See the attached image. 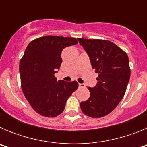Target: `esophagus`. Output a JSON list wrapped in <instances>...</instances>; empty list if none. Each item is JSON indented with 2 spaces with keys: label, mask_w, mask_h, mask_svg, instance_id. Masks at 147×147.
Instances as JSON below:
<instances>
[{
  "label": "esophagus",
  "mask_w": 147,
  "mask_h": 147,
  "mask_svg": "<svg viewBox=\"0 0 147 147\" xmlns=\"http://www.w3.org/2000/svg\"><path fill=\"white\" fill-rule=\"evenodd\" d=\"M79 87H80V88H85V85L84 83H80V84H79Z\"/></svg>",
  "instance_id": "34e87169"
}]
</instances>
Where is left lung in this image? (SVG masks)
Wrapping results in <instances>:
<instances>
[{
  "mask_svg": "<svg viewBox=\"0 0 147 147\" xmlns=\"http://www.w3.org/2000/svg\"><path fill=\"white\" fill-rule=\"evenodd\" d=\"M98 74L96 85L89 87L90 98L80 104L83 113L101 118L111 113L123 98L130 77L129 58L108 40L78 38Z\"/></svg>",
  "mask_w": 147,
  "mask_h": 147,
  "instance_id": "left-lung-1",
  "label": "left lung"
}]
</instances>
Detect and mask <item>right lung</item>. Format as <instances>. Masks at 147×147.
I'll list each match as a JSON object with an SVG mask.
<instances>
[{"mask_svg":"<svg viewBox=\"0 0 147 147\" xmlns=\"http://www.w3.org/2000/svg\"><path fill=\"white\" fill-rule=\"evenodd\" d=\"M77 43L74 37L45 36L34 40L26 49L19 66L22 90L40 115H59L67 98L78 88L76 81H57L54 76L62 64V50Z\"/></svg>","mask_w":147,"mask_h":147,"instance_id":"right-lung-1","label":"right lung"}]
</instances>
